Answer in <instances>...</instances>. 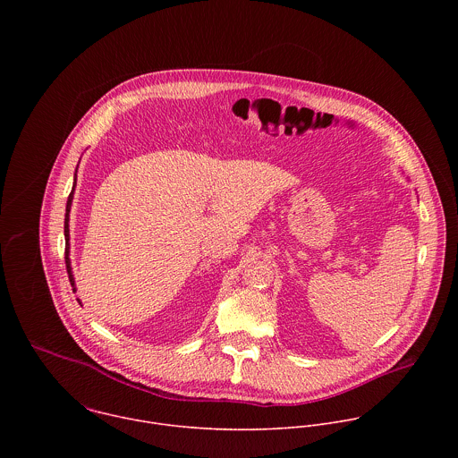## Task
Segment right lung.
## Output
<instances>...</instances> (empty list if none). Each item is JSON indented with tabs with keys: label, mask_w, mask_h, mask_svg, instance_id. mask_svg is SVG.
Returning a JSON list of instances; mask_svg holds the SVG:
<instances>
[{
	"label": "right lung",
	"mask_w": 458,
	"mask_h": 458,
	"mask_svg": "<svg viewBox=\"0 0 458 458\" xmlns=\"http://www.w3.org/2000/svg\"><path fill=\"white\" fill-rule=\"evenodd\" d=\"M77 182V171H75V174H73V185H72V192H70V196H68V200H66V213H65V262H66V271H68V280H70V284H72V287H73V293L77 291L75 289V278H73V273H72V264H70V229H68V222H70V208H72V200H73V191H75V183ZM79 301V300H77Z\"/></svg>",
	"instance_id": "1"
}]
</instances>
